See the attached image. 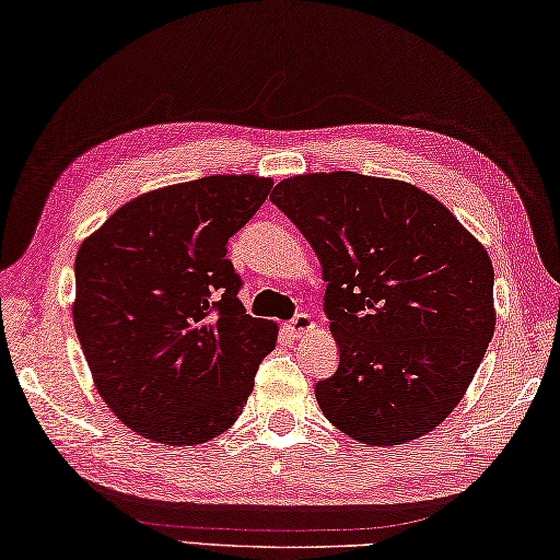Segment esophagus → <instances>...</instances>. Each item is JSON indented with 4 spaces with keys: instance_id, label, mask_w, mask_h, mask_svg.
I'll use <instances>...</instances> for the list:
<instances>
[{
    "instance_id": "obj_1",
    "label": "esophagus",
    "mask_w": 560,
    "mask_h": 560,
    "mask_svg": "<svg viewBox=\"0 0 560 560\" xmlns=\"http://www.w3.org/2000/svg\"><path fill=\"white\" fill-rule=\"evenodd\" d=\"M288 328L292 330V334L300 338V336H304L306 330H312L314 328V322H312V316L310 314H296L292 322L288 324Z\"/></svg>"
}]
</instances>
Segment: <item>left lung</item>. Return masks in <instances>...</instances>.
I'll return each instance as SVG.
<instances>
[{"mask_svg": "<svg viewBox=\"0 0 560 560\" xmlns=\"http://www.w3.org/2000/svg\"><path fill=\"white\" fill-rule=\"evenodd\" d=\"M316 250L340 362L324 416L370 447L435 430L495 330L493 264L430 192L355 171L284 178L270 196Z\"/></svg>", "mask_w": 560, "mask_h": 560, "instance_id": "8db88e82", "label": "left lung"}]
</instances>
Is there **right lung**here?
<instances>
[{"label":"right lung","instance_id":"obj_1","mask_svg":"<svg viewBox=\"0 0 560 560\" xmlns=\"http://www.w3.org/2000/svg\"><path fill=\"white\" fill-rule=\"evenodd\" d=\"M264 176H205L125 202L77 250V338L122 425L192 447L234 425L278 326L248 316L226 242Z\"/></svg>","mask_w":560,"mask_h":560}]
</instances>
